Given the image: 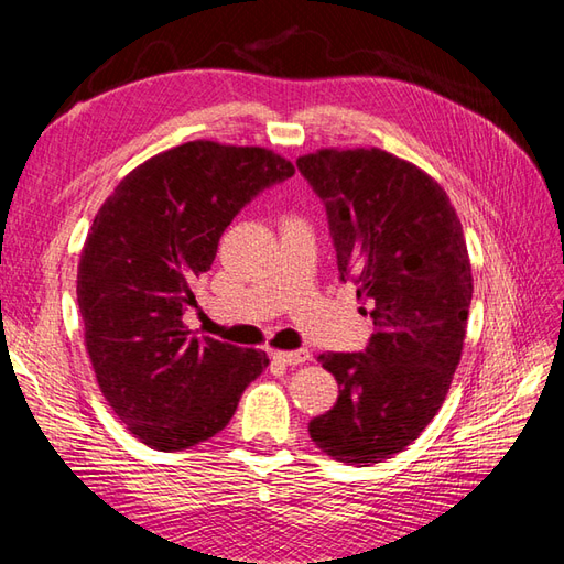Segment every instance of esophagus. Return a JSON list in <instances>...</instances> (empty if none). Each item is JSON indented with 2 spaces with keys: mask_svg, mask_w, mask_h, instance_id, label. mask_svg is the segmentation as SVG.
I'll return each instance as SVG.
<instances>
[{
  "mask_svg": "<svg viewBox=\"0 0 564 564\" xmlns=\"http://www.w3.org/2000/svg\"><path fill=\"white\" fill-rule=\"evenodd\" d=\"M273 358L283 366H301L310 361V351L307 349H295V351H273Z\"/></svg>",
  "mask_w": 564,
  "mask_h": 564,
  "instance_id": "esophagus-1",
  "label": "esophagus"
}]
</instances>
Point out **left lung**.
I'll return each mask as SVG.
<instances>
[{
  "instance_id": "8db88e82",
  "label": "left lung",
  "mask_w": 564,
  "mask_h": 564,
  "mask_svg": "<svg viewBox=\"0 0 564 564\" xmlns=\"http://www.w3.org/2000/svg\"><path fill=\"white\" fill-rule=\"evenodd\" d=\"M327 208L341 281L373 319L361 354H319L337 404L307 431L322 453L370 465L404 451L446 400L460 364L473 267L463 225L436 178L378 148L297 158Z\"/></svg>"
}]
</instances>
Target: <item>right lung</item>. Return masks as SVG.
<instances>
[{"instance_id": "right-lung-1", "label": "right lung", "mask_w": 564, "mask_h": 564, "mask_svg": "<svg viewBox=\"0 0 564 564\" xmlns=\"http://www.w3.org/2000/svg\"><path fill=\"white\" fill-rule=\"evenodd\" d=\"M295 166L267 148L191 140L121 178L94 218L77 269L84 346L130 434L184 451L230 422L267 351L188 337L184 310L225 227Z\"/></svg>"}]
</instances>
